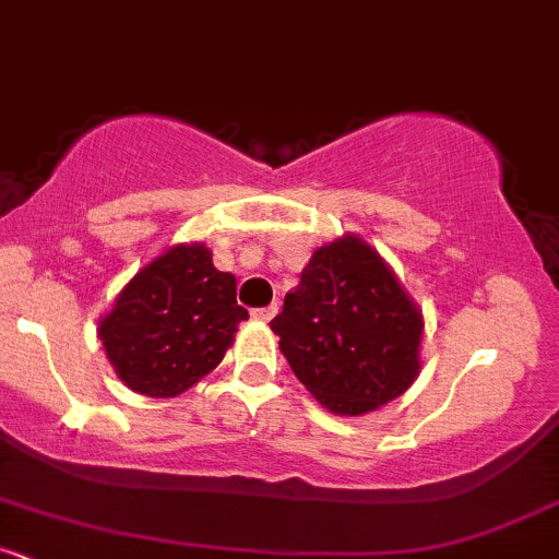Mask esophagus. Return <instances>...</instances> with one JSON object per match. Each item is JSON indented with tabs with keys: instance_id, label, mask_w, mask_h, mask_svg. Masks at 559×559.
Wrapping results in <instances>:
<instances>
[{
	"instance_id": "1",
	"label": "esophagus",
	"mask_w": 559,
	"mask_h": 559,
	"mask_svg": "<svg viewBox=\"0 0 559 559\" xmlns=\"http://www.w3.org/2000/svg\"><path fill=\"white\" fill-rule=\"evenodd\" d=\"M277 311H280V304H272V306H263V309H255L253 317L261 322H272Z\"/></svg>"
}]
</instances>
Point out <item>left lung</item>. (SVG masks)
Segmentation results:
<instances>
[{"label": "left lung", "mask_w": 559, "mask_h": 559, "mask_svg": "<svg viewBox=\"0 0 559 559\" xmlns=\"http://www.w3.org/2000/svg\"><path fill=\"white\" fill-rule=\"evenodd\" d=\"M272 330L298 381L335 416L378 411L421 373V309L357 234L311 253Z\"/></svg>", "instance_id": "8db88e82"}]
</instances>
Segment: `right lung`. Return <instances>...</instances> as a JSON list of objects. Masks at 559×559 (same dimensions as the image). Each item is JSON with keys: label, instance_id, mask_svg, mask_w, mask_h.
Listing matches in <instances>:
<instances>
[{"label": "right lung", "instance_id": "right-lung-1", "mask_svg": "<svg viewBox=\"0 0 559 559\" xmlns=\"http://www.w3.org/2000/svg\"><path fill=\"white\" fill-rule=\"evenodd\" d=\"M248 309L237 277L202 242H181L138 269L98 320L114 373L146 397H178L218 368Z\"/></svg>", "mask_w": 559, "mask_h": 559}]
</instances>
